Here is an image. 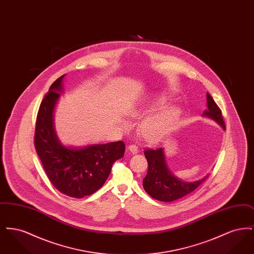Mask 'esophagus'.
<instances>
[{
  "mask_svg": "<svg viewBox=\"0 0 254 254\" xmlns=\"http://www.w3.org/2000/svg\"><path fill=\"white\" fill-rule=\"evenodd\" d=\"M128 150L132 153V154H136V153H138L139 152V148H138V146L135 145H131L128 146Z\"/></svg>",
  "mask_w": 254,
  "mask_h": 254,
  "instance_id": "obj_1",
  "label": "esophagus"
}]
</instances>
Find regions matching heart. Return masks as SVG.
Masks as SVG:
<instances>
[{
    "mask_svg": "<svg viewBox=\"0 0 254 254\" xmlns=\"http://www.w3.org/2000/svg\"><path fill=\"white\" fill-rule=\"evenodd\" d=\"M169 103V97L166 94H156L149 101L145 102L139 109V112H147L153 109L165 107ZM181 110L178 107L169 106L156 113L146 117L140 127V130L145 139L158 141L173 130L180 118Z\"/></svg>",
    "mask_w": 254,
    "mask_h": 254,
    "instance_id": "1",
    "label": "heart"
}]
</instances>
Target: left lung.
Wrapping results in <instances>:
<instances>
[{
  "mask_svg": "<svg viewBox=\"0 0 254 254\" xmlns=\"http://www.w3.org/2000/svg\"><path fill=\"white\" fill-rule=\"evenodd\" d=\"M206 105L207 109L203 112L202 116L212 119L225 129L222 111L209 93H206ZM144 153L148 169L146 176L143 179V187L146 193L161 202H172L192 192L208 177L207 174L202 179L193 182L184 181L176 177L167 164L164 147L148 148Z\"/></svg>",
  "mask_w": 254,
  "mask_h": 254,
  "instance_id": "obj_1",
  "label": "left lung"
}]
</instances>
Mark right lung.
I'll list each match as a JSON object with an SVG mask.
<instances>
[{
	"label": "right lung",
	"mask_w": 254,
	"mask_h": 254,
	"mask_svg": "<svg viewBox=\"0 0 254 254\" xmlns=\"http://www.w3.org/2000/svg\"><path fill=\"white\" fill-rule=\"evenodd\" d=\"M63 75L49 88L37 115L34 145L49 181L62 193L83 198L107 181L113 163L124 156L123 141L84 146L64 145L54 127V111L64 92Z\"/></svg>",
	"instance_id": "right-lung-1"
}]
</instances>
